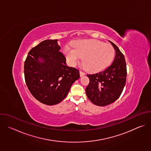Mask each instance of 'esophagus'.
I'll return each instance as SVG.
<instances>
[{
    "label": "esophagus",
    "mask_w": 151,
    "mask_h": 151,
    "mask_svg": "<svg viewBox=\"0 0 151 151\" xmlns=\"http://www.w3.org/2000/svg\"><path fill=\"white\" fill-rule=\"evenodd\" d=\"M79 73H80V76H84V75H85V73L84 72H82V71H80V72H79Z\"/></svg>",
    "instance_id": "esophagus-1"
}]
</instances>
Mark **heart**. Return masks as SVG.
<instances>
[{
    "label": "heart",
    "mask_w": 151,
    "mask_h": 151,
    "mask_svg": "<svg viewBox=\"0 0 151 151\" xmlns=\"http://www.w3.org/2000/svg\"><path fill=\"white\" fill-rule=\"evenodd\" d=\"M73 47L74 49L67 47L64 50L69 64L75 66L83 58V66L92 72L108 66L115 55L112 45L94 39L76 41L73 44Z\"/></svg>",
    "instance_id": "obj_1"
}]
</instances>
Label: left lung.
Segmentation results:
<instances>
[{"instance_id":"left-lung-1","label":"left lung","mask_w":151,"mask_h":151,"mask_svg":"<svg viewBox=\"0 0 151 151\" xmlns=\"http://www.w3.org/2000/svg\"><path fill=\"white\" fill-rule=\"evenodd\" d=\"M109 42L115 50L112 64L104 71L87 75L90 83L85 89L86 94L93 104L99 106L108 105L116 101L121 96L126 82L125 57L115 44Z\"/></svg>"}]
</instances>
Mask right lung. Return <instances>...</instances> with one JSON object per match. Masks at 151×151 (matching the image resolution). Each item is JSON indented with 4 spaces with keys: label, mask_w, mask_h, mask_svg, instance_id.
Instances as JSON below:
<instances>
[{
    "label": "right lung",
    "mask_w": 151,
    "mask_h": 151,
    "mask_svg": "<svg viewBox=\"0 0 151 151\" xmlns=\"http://www.w3.org/2000/svg\"><path fill=\"white\" fill-rule=\"evenodd\" d=\"M57 41L41 42L29 51L24 62L25 81L30 92L47 105L60 103L80 77L78 69L67 66Z\"/></svg>",
    "instance_id": "add662e5"
}]
</instances>
